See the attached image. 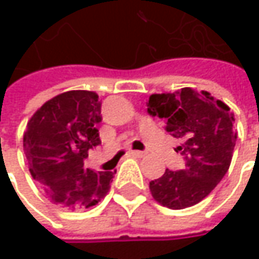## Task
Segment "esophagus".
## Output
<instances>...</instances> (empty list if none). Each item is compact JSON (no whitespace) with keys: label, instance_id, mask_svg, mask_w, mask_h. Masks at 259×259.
<instances>
[{"label":"esophagus","instance_id":"esophagus-1","mask_svg":"<svg viewBox=\"0 0 259 259\" xmlns=\"http://www.w3.org/2000/svg\"><path fill=\"white\" fill-rule=\"evenodd\" d=\"M130 154L133 155V157H138V158H141V157H144L147 153H145V151H138V150H133V151H131Z\"/></svg>","mask_w":259,"mask_h":259}]
</instances>
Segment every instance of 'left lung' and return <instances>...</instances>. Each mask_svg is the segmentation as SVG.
I'll list each match as a JSON object with an SVG mask.
<instances>
[{
	"label": "left lung",
	"mask_w": 259,
	"mask_h": 259,
	"mask_svg": "<svg viewBox=\"0 0 259 259\" xmlns=\"http://www.w3.org/2000/svg\"><path fill=\"white\" fill-rule=\"evenodd\" d=\"M148 114L165 119V131L183 140L177 150L184 155L183 170L150 182L155 200L168 209H184L203 200L224 179L234 154L235 118L229 106L192 88L174 94H154Z\"/></svg>",
	"instance_id": "obj_1"
}]
</instances>
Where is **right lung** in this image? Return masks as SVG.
Wrapping results in <instances>:
<instances>
[{"instance_id": "add662e5", "label": "right lung", "mask_w": 259, "mask_h": 259, "mask_svg": "<svg viewBox=\"0 0 259 259\" xmlns=\"http://www.w3.org/2000/svg\"><path fill=\"white\" fill-rule=\"evenodd\" d=\"M99 96L91 91L57 95L30 118L23 147L30 173L47 197L69 209H88L101 202L114 179L112 171H95L83 161L101 144Z\"/></svg>"}]
</instances>
